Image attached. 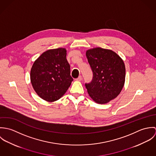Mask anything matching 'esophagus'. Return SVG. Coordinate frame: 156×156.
<instances>
[{
    "mask_svg": "<svg viewBox=\"0 0 156 156\" xmlns=\"http://www.w3.org/2000/svg\"><path fill=\"white\" fill-rule=\"evenodd\" d=\"M82 79V77L81 76H79L78 78L76 79V80H77V81H81Z\"/></svg>",
    "mask_w": 156,
    "mask_h": 156,
    "instance_id": "esophagus-1",
    "label": "esophagus"
}]
</instances>
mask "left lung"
<instances>
[{
  "mask_svg": "<svg viewBox=\"0 0 156 156\" xmlns=\"http://www.w3.org/2000/svg\"><path fill=\"white\" fill-rule=\"evenodd\" d=\"M93 73V79L85 87L90 98L97 103L106 104L115 98L125 83L126 67L115 51L101 47L86 51Z\"/></svg>",
  "mask_w": 156,
  "mask_h": 156,
  "instance_id": "8db88e82",
  "label": "left lung"
}]
</instances>
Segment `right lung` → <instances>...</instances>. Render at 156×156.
I'll return each mask as SVG.
<instances>
[{
  "label": "right lung",
  "mask_w": 156,
  "mask_h": 156,
  "mask_svg": "<svg viewBox=\"0 0 156 156\" xmlns=\"http://www.w3.org/2000/svg\"><path fill=\"white\" fill-rule=\"evenodd\" d=\"M65 48L50 49L34 62L30 70V82L37 95L48 102L61 98L73 79L67 61Z\"/></svg>",
  "instance_id": "right-lung-1"
}]
</instances>
